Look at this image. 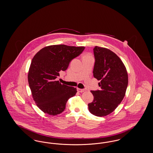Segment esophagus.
<instances>
[{"label": "esophagus", "mask_w": 153, "mask_h": 153, "mask_svg": "<svg viewBox=\"0 0 153 153\" xmlns=\"http://www.w3.org/2000/svg\"><path fill=\"white\" fill-rule=\"evenodd\" d=\"M77 91H78L79 92H84V91H85V89H80V88H78V89H77Z\"/></svg>", "instance_id": "34e87169"}]
</instances>
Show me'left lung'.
<instances>
[{
	"instance_id": "8db88e82",
	"label": "left lung",
	"mask_w": 153,
	"mask_h": 153,
	"mask_svg": "<svg viewBox=\"0 0 153 153\" xmlns=\"http://www.w3.org/2000/svg\"><path fill=\"white\" fill-rule=\"evenodd\" d=\"M94 76L100 80V90L91 91L93 102L88 104L89 112L97 117L112 113L123 100L128 85V73L123 62L107 48L95 46Z\"/></svg>"
}]
</instances>
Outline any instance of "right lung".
<instances>
[{"label":"right lung","instance_id":"add662e5","mask_svg":"<svg viewBox=\"0 0 153 153\" xmlns=\"http://www.w3.org/2000/svg\"><path fill=\"white\" fill-rule=\"evenodd\" d=\"M84 49V46L50 45L37 52L32 59L28 82L34 101L44 113L52 116L61 114L68 99L76 95V88L61 84L56 79Z\"/></svg>","mask_w":153,"mask_h":153}]
</instances>
